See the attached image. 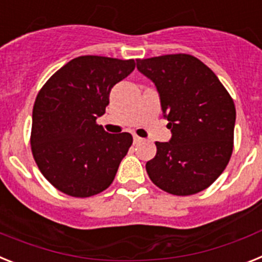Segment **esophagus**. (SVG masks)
I'll return each instance as SVG.
<instances>
[{
	"instance_id": "1",
	"label": "esophagus",
	"mask_w": 262,
	"mask_h": 262,
	"mask_svg": "<svg viewBox=\"0 0 262 262\" xmlns=\"http://www.w3.org/2000/svg\"><path fill=\"white\" fill-rule=\"evenodd\" d=\"M133 141H134V144H138V142H141V141H142V138L138 137V136H136V134H134Z\"/></svg>"
}]
</instances>
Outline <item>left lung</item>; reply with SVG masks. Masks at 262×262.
<instances>
[{"instance_id":"1","label":"left lung","mask_w":262,"mask_h":262,"mask_svg":"<svg viewBox=\"0 0 262 262\" xmlns=\"http://www.w3.org/2000/svg\"><path fill=\"white\" fill-rule=\"evenodd\" d=\"M137 70L153 81L169 142H156L146 162L154 185L172 195H192L211 186L233 150V100L203 62L187 54L137 59Z\"/></svg>"}]
</instances>
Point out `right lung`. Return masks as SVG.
Segmentation results:
<instances>
[{"instance_id":"add662e5","label":"right lung","mask_w":262,"mask_h":262,"mask_svg":"<svg viewBox=\"0 0 262 262\" xmlns=\"http://www.w3.org/2000/svg\"><path fill=\"white\" fill-rule=\"evenodd\" d=\"M136 67L133 59L79 56L50 77L33 108L31 150L45 178L64 194L96 195L111 186L133 137L106 133L105 113L115 84Z\"/></svg>"}]
</instances>
